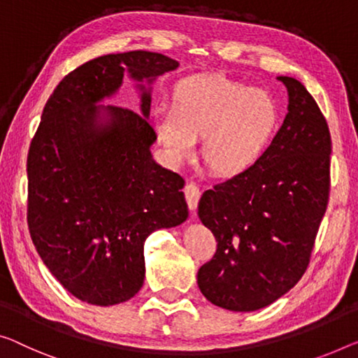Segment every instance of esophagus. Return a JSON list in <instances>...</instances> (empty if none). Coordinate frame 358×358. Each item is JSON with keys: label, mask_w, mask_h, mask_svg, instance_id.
<instances>
[{"label": "esophagus", "mask_w": 358, "mask_h": 358, "mask_svg": "<svg viewBox=\"0 0 358 358\" xmlns=\"http://www.w3.org/2000/svg\"><path fill=\"white\" fill-rule=\"evenodd\" d=\"M201 194H202V189L196 183H188L185 186V197H186V202H188L191 210L197 207V202H199V199H201Z\"/></svg>", "instance_id": "1"}]
</instances>
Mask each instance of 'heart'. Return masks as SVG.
Instances as JSON below:
<instances>
[{
    "instance_id": "heart-1",
    "label": "heart",
    "mask_w": 358,
    "mask_h": 358,
    "mask_svg": "<svg viewBox=\"0 0 358 358\" xmlns=\"http://www.w3.org/2000/svg\"><path fill=\"white\" fill-rule=\"evenodd\" d=\"M273 96L223 76L191 77L177 85L172 106L152 112L165 156L178 165L194 156L197 138L212 173L233 177L262 156L278 127Z\"/></svg>"
}]
</instances>
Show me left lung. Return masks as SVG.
Segmentation results:
<instances>
[{
  "mask_svg": "<svg viewBox=\"0 0 358 358\" xmlns=\"http://www.w3.org/2000/svg\"><path fill=\"white\" fill-rule=\"evenodd\" d=\"M278 80L289 106L271 145L199 201V218L217 250L197 271V286L207 301L233 312L270 306L302 278L328 207L327 119L301 82Z\"/></svg>",
  "mask_w": 358,
  "mask_h": 358,
  "instance_id": "8db88e82",
  "label": "left lung"
}]
</instances>
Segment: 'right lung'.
Instances as JSON below:
<instances>
[{
    "mask_svg": "<svg viewBox=\"0 0 358 358\" xmlns=\"http://www.w3.org/2000/svg\"><path fill=\"white\" fill-rule=\"evenodd\" d=\"M178 62L149 51L108 55L67 73L46 101L27 157V225L40 257L72 296L93 306L125 302L145 281L143 244L188 217L183 177L152 161L151 96L141 112L98 103L124 72L152 78Z\"/></svg>",
    "mask_w": 358,
    "mask_h": 358,
    "instance_id": "1",
    "label": "right lung"
}]
</instances>
